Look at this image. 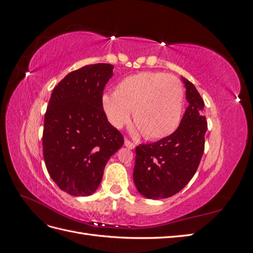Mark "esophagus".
I'll list each match as a JSON object with an SVG mask.
<instances>
[{"label":"esophagus","instance_id":"esophagus-1","mask_svg":"<svg viewBox=\"0 0 253 253\" xmlns=\"http://www.w3.org/2000/svg\"><path fill=\"white\" fill-rule=\"evenodd\" d=\"M125 145L126 148H128V149H131V150H133V149H135V143H133V142H131L129 140H127V139H126L125 140Z\"/></svg>","mask_w":253,"mask_h":253}]
</instances>
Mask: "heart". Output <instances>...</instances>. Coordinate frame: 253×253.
Instances as JSON below:
<instances>
[{"mask_svg": "<svg viewBox=\"0 0 253 253\" xmlns=\"http://www.w3.org/2000/svg\"><path fill=\"white\" fill-rule=\"evenodd\" d=\"M102 106L113 126L125 125L133 110V120L147 138H165L180 121L182 87L173 76L142 72L122 79L115 93L103 94Z\"/></svg>", "mask_w": 253, "mask_h": 253, "instance_id": "obj_1", "label": "heart"}]
</instances>
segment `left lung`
<instances>
[{
  "instance_id": "8db88e82",
  "label": "left lung",
  "mask_w": 253,
  "mask_h": 253,
  "mask_svg": "<svg viewBox=\"0 0 253 253\" xmlns=\"http://www.w3.org/2000/svg\"><path fill=\"white\" fill-rule=\"evenodd\" d=\"M189 103L180 125L156 142L136 147L133 179L137 191L150 200L178 193L193 177L205 149L207 121L204 100L196 87L181 77Z\"/></svg>"
}]
</instances>
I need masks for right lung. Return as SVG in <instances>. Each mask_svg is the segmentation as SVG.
I'll list each match as a JSON object with an SVG mask.
<instances>
[{"mask_svg":"<svg viewBox=\"0 0 253 253\" xmlns=\"http://www.w3.org/2000/svg\"><path fill=\"white\" fill-rule=\"evenodd\" d=\"M113 68L97 63L70 73L53 88L45 113L44 162L51 179L73 196L95 192L106 163L124 144L102 106Z\"/></svg>","mask_w":253,"mask_h":253,"instance_id":"1","label":"right lung"}]
</instances>
